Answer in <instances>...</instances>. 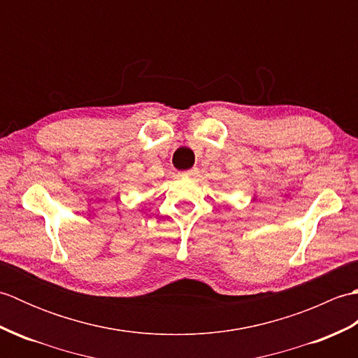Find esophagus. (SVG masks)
Masks as SVG:
<instances>
[{"label":"esophagus","mask_w":358,"mask_h":358,"mask_svg":"<svg viewBox=\"0 0 358 358\" xmlns=\"http://www.w3.org/2000/svg\"><path fill=\"white\" fill-rule=\"evenodd\" d=\"M183 175L185 177H196V175H199V167H192V169L185 171Z\"/></svg>","instance_id":"34e87169"}]
</instances>
